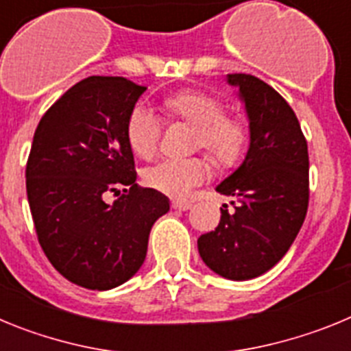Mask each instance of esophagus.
<instances>
[{"mask_svg":"<svg viewBox=\"0 0 351 351\" xmlns=\"http://www.w3.org/2000/svg\"><path fill=\"white\" fill-rule=\"evenodd\" d=\"M191 207V202H186V200H172V209L176 210H188Z\"/></svg>","mask_w":351,"mask_h":351,"instance_id":"esophagus-1","label":"esophagus"}]
</instances>
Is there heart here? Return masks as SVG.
Instances as JSON below:
<instances>
[{"label":"heart","mask_w":351,"mask_h":351,"mask_svg":"<svg viewBox=\"0 0 351 351\" xmlns=\"http://www.w3.org/2000/svg\"><path fill=\"white\" fill-rule=\"evenodd\" d=\"M167 112L195 128V145L214 161L232 165L247 144V130L237 117L225 116L218 98L202 91H181L163 101ZM161 137V119L149 105L138 104L126 123V138L141 158L156 153ZM209 178V167L200 158H165L149 165L142 173L145 184L169 197L186 198Z\"/></svg>","instance_id":"heart-1"}]
</instances>
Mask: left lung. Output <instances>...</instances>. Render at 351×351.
<instances>
[{"mask_svg": "<svg viewBox=\"0 0 351 351\" xmlns=\"http://www.w3.org/2000/svg\"><path fill=\"white\" fill-rule=\"evenodd\" d=\"M250 121L244 161L216 191L223 204L213 232L198 237V253L226 280L258 278L280 262L302 226L309 202V156L299 119L280 93L247 73H230Z\"/></svg>", "mask_w": 351, "mask_h": 351, "instance_id": "1", "label": "left lung"}]
</instances>
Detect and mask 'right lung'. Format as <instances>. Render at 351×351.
Here are the masks:
<instances>
[{"label": "right lung", "mask_w": 351, "mask_h": 351, "mask_svg": "<svg viewBox=\"0 0 351 351\" xmlns=\"http://www.w3.org/2000/svg\"><path fill=\"white\" fill-rule=\"evenodd\" d=\"M145 89L125 77L80 80L43 114L31 144L26 190L38 243L56 271L89 290L128 281L170 209L165 195L135 182L126 123ZM107 193L121 197L110 206Z\"/></svg>", "instance_id": "1"}]
</instances>
